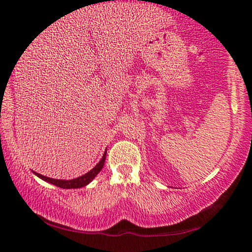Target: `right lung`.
<instances>
[{"instance_id": "add662e5", "label": "right lung", "mask_w": 252, "mask_h": 252, "mask_svg": "<svg viewBox=\"0 0 252 252\" xmlns=\"http://www.w3.org/2000/svg\"><path fill=\"white\" fill-rule=\"evenodd\" d=\"M105 158H106V149L104 151V155H103V157L101 158V160H99L98 163L96 164L91 171L87 172V173L84 174V175H81V177H78L75 179H71V180H61V179L48 178V177H44V175L40 174V173H36V172H34V171H33V173L35 174L36 177L42 179V180L49 182V184L54 185V186H57V187H60V188H63V189L82 188V187H85V186H87L88 184H91V182L93 181V179H94L96 175H97L99 172L102 171L103 165H104V161H105Z\"/></svg>"}]
</instances>
